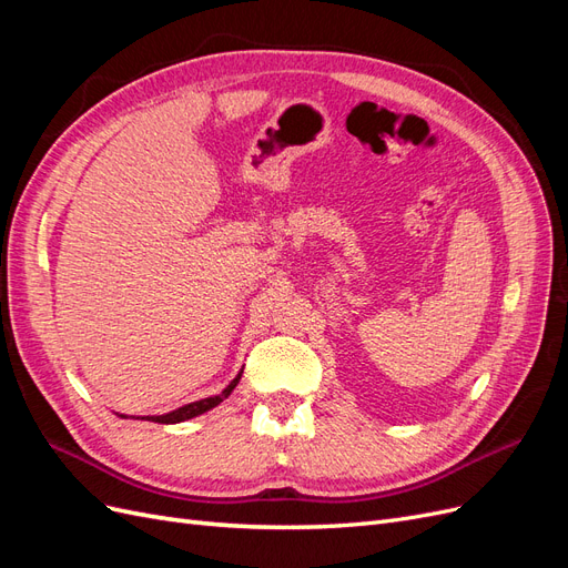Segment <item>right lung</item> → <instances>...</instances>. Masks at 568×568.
Segmentation results:
<instances>
[{
    "instance_id": "1",
    "label": "right lung",
    "mask_w": 568,
    "mask_h": 568,
    "mask_svg": "<svg viewBox=\"0 0 568 568\" xmlns=\"http://www.w3.org/2000/svg\"><path fill=\"white\" fill-rule=\"evenodd\" d=\"M244 372V369H242ZM242 372H239L234 379L230 382L227 388H222L220 395H211V398H203V400H196V403H189V405H182L173 412H168V415H159V417H149L151 422H159V424H180V422H186V419H194L199 415H203V412H209L213 407H217L222 400L230 398V393L236 388L239 379H242ZM123 417V415H120ZM144 419V417H142Z\"/></svg>"
}]
</instances>
